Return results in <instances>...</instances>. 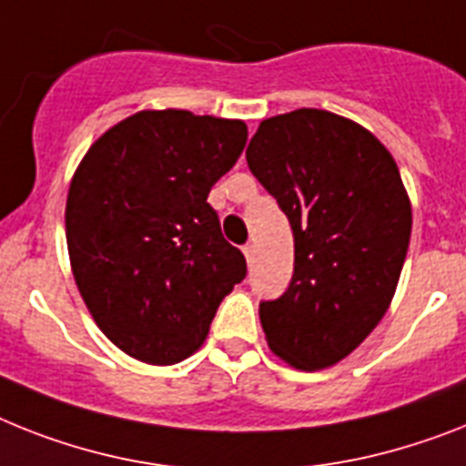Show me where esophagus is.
I'll return each instance as SVG.
<instances>
[{
  "mask_svg": "<svg viewBox=\"0 0 466 466\" xmlns=\"http://www.w3.org/2000/svg\"><path fill=\"white\" fill-rule=\"evenodd\" d=\"M242 252H245V259H248V264H252V261H255V245H252V242H248V245L242 248Z\"/></svg>",
  "mask_w": 466,
  "mask_h": 466,
  "instance_id": "obj_1",
  "label": "esophagus"
}]
</instances>
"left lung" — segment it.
<instances>
[{
  "instance_id": "8db88e82",
  "label": "left lung",
  "mask_w": 466,
  "mask_h": 466,
  "mask_svg": "<svg viewBox=\"0 0 466 466\" xmlns=\"http://www.w3.org/2000/svg\"><path fill=\"white\" fill-rule=\"evenodd\" d=\"M245 157L295 240L290 286L259 302L268 348L302 371L330 367L376 329L398 288L412 233L398 164L360 123L324 109L261 121Z\"/></svg>"
}]
</instances>
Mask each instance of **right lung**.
<instances>
[{
	"label": "right lung",
	"mask_w": 466,
	"mask_h": 466,
	"mask_svg": "<svg viewBox=\"0 0 466 466\" xmlns=\"http://www.w3.org/2000/svg\"><path fill=\"white\" fill-rule=\"evenodd\" d=\"M245 142L242 121L137 111L80 161L66 199L73 279L126 355L159 367L190 357L248 274L207 202Z\"/></svg>",
	"instance_id": "1"
}]
</instances>
